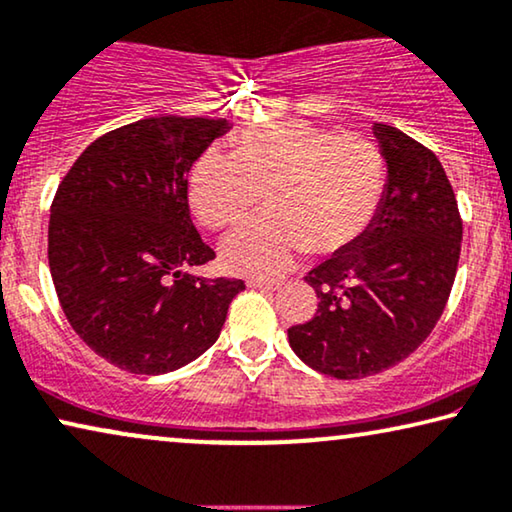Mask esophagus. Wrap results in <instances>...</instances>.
<instances>
[{
	"instance_id": "esophagus-1",
	"label": "esophagus",
	"mask_w": 512,
	"mask_h": 512,
	"mask_svg": "<svg viewBox=\"0 0 512 512\" xmlns=\"http://www.w3.org/2000/svg\"><path fill=\"white\" fill-rule=\"evenodd\" d=\"M253 290H259V292H276L280 283L278 280H250L248 283Z\"/></svg>"
}]
</instances>
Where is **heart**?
Returning a JSON list of instances; mask_svg holds the SVG:
<instances>
[{
	"label": "heart",
	"mask_w": 512,
	"mask_h": 512,
	"mask_svg": "<svg viewBox=\"0 0 512 512\" xmlns=\"http://www.w3.org/2000/svg\"><path fill=\"white\" fill-rule=\"evenodd\" d=\"M262 192L269 213L236 225L220 246L232 273L273 276L304 250L352 246L383 201L385 160L366 136L287 120L243 132L232 155L208 148L187 176V199L208 229L232 225Z\"/></svg>",
	"instance_id": "b5f03b06"
}]
</instances>
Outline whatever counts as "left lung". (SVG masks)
Masks as SVG:
<instances>
[{
	"instance_id": "left-lung-1",
	"label": "left lung",
	"mask_w": 512,
	"mask_h": 512,
	"mask_svg": "<svg viewBox=\"0 0 512 512\" xmlns=\"http://www.w3.org/2000/svg\"><path fill=\"white\" fill-rule=\"evenodd\" d=\"M373 134L387 162L376 218L308 271L318 313L287 329L301 362L338 380L373 376L420 348L448 304L462 250V218L438 157L383 122Z\"/></svg>"
}]
</instances>
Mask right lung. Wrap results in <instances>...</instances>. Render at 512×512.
I'll list each match as a JSON object with an SVG mask.
<instances>
[{"label":"right lung","instance_id":"add662e5","mask_svg":"<svg viewBox=\"0 0 512 512\" xmlns=\"http://www.w3.org/2000/svg\"><path fill=\"white\" fill-rule=\"evenodd\" d=\"M225 118H146L99 136L57 187L48 264L69 325L129 373L181 369L218 341L243 280L190 269L215 253L187 204V174Z\"/></svg>","mask_w":512,"mask_h":512}]
</instances>
